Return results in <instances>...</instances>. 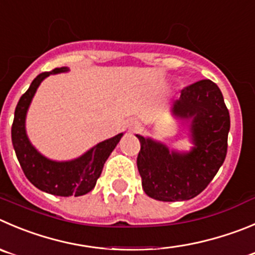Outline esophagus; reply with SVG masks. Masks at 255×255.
Wrapping results in <instances>:
<instances>
[{"mask_svg": "<svg viewBox=\"0 0 255 255\" xmlns=\"http://www.w3.org/2000/svg\"><path fill=\"white\" fill-rule=\"evenodd\" d=\"M139 128H140V124L137 123V121H132V123H131V128H130V129L136 130V129H139Z\"/></svg>", "mask_w": 255, "mask_h": 255, "instance_id": "esophagus-1", "label": "esophagus"}]
</instances>
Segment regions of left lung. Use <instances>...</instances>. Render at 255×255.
I'll use <instances>...</instances> for the list:
<instances>
[{"label":"left lung","instance_id":"1","mask_svg":"<svg viewBox=\"0 0 255 255\" xmlns=\"http://www.w3.org/2000/svg\"><path fill=\"white\" fill-rule=\"evenodd\" d=\"M171 111L191 121L190 151H170L161 142L136 135L141 145L136 164L142 189L160 202L199 195L223 165L228 149L230 116L217 84L200 80L184 87Z\"/></svg>","mask_w":255,"mask_h":255}]
</instances>
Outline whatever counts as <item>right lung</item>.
Masks as SVG:
<instances>
[{"label":"right lung","instance_id":"right-lung-1","mask_svg":"<svg viewBox=\"0 0 255 255\" xmlns=\"http://www.w3.org/2000/svg\"><path fill=\"white\" fill-rule=\"evenodd\" d=\"M69 71L67 67H60L50 72H42L31 82L28 90L21 96L14 110L11 136L14 152L26 178L37 189L57 196H80L93 190L104 164L120 141L123 134L99 142L80 157L70 161H53L41 155L31 145L26 135L25 120L28 106L36 90L43 79L51 74Z\"/></svg>","mask_w":255,"mask_h":255}]
</instances>
